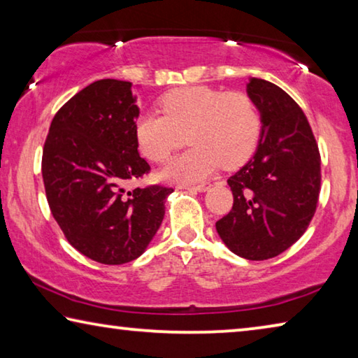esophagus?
Wrapping results in <instances>:
<instances>
[{"label":"esophagus","instance_id":"esophagus-1","mask_svg":"<svg viewBox=\"0 0 358 358\" xmlns=\"http://www.w3.org/2000/svg\"><path fill=\"white\" fill-rule=\"evenodd\" d=\"M186 189H191V191H199V192H205L210 187V185H207V183H203V185H194V186H191V185H187V186H185Z\"/></svg>","mask_w":358,"mask_h":358}]
</instances>
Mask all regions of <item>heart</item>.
Returning <instances> with one entry per match:
<instances>
[{"mask_svg": "<svg viewBox=\"0 0 358 358\" xmlns=\"http://www.w3.org/2000/svg\"><path fill=\"white\" fill-rule=\"evenodd\" d=\"M164 117L142 113L134 132L141 153L164 162L187 134L189 151L175 157L159 172L172 183H196L221 164L237 167L252 155L260 136V115L250 96L208 87H187L162 96Z\"/></svg>", "mask_w": 358, "mask_h": 358, "instance_id": "obj_1", "label": "heart"}]
</instances>
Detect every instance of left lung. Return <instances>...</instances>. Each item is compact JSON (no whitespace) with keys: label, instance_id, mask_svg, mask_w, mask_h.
<instances>
[{"label":"left lung","instance_id":"1","mask_svg":"<svg viewBox=\"0 0 358 358\" xmlns=\"http://www.w3.org/2000/svg\"><path fill=\"white\" fill-rule=\"evenodd\" d=\"M246 93L260 113V138L254 156L227 180L234 207L216 230L234 254L265 260L286 251L310 226L320 155L305 113L284 90L251 77Z\"/></svg>","mask_w":358,"mask_h":358}]
</instances>
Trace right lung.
Returning a JSON list of instances; mask_svg holds the SVG:
<instances>
[{
  "label": "right lung",
  "mask_w": 358,
  "mask_h": 358,
  "mask_svg": "<svg viewBox=\"0 0 358 358\" xmlns=\"http://www.w3.org/2000/svg\"><path fill=\"white\" fill-rule=\"evenodd\" d=\"M132 83L102 78L78 92L52 120L42 151L48 207L64 237L99 264L142 256L159 229L172 187H136L150 172L136 141Z\"/></svg>",
  "instance_id": "obj_1"
}]
</instances>
